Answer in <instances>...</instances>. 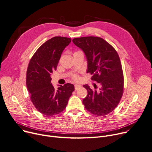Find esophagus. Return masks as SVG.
Returning a JSON list of instances; mask_svg holds the SVG:
<instances>
[{"label": "esophagus", "instance_id": "obj_1", "mask_svg": "<svg viewBox=\"0 0 152 152\" xmlns=\"http://www.w3.org/2000/svg\"><path fill=\"white\" fill-rule=\"evenodd\" d=\"M81 87V86L79 85V84H75V90H77L78 88Z\"/></svg>", "mask_w": 152, "mask_h": 152}]
</instances>
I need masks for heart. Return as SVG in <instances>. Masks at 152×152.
Returning <instances> with one entry per match:
<instances>
[{
    "mask_svg": "<svg viewBox=\"0 0 152 152\" xmlns=\"http://www.w3.org/2000/svg\"><path fill=\"white\" fill-rule=\"evenodd\" d=\"M77 78H78V76H77L76 75H74L72 76V79H74V80L77 79Z\"/></svg>",
    "mask_w": 152,
    "mask_h": 152,
    "instance_id": "heart-1",
    "label": "heart"
}]
</instances>
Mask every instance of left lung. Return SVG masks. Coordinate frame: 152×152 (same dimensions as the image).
Returning <instances> with one entry per match:
<instances>
[{"label":"left lung","instance_id":"1","mask_svg":"<svg viewBox=\"0 0 152 152\" xmlns=\"http://www.w3.org/2000/svg\"><path fill=\"white\" fill-rule=\"evenodd\" d=\"M73 42L86 55L87 73L93 75L91 79L100 85L98 92L83 86L87 90L83 102L85 108L94 115H106L116 108L124 93V73L118 54L100 37L75 38Z\"/></svg>","mask_w":152,"mask_h":152}]
</instances>
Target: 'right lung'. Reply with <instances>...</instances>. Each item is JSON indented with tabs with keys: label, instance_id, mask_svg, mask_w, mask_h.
Segmentation results:
<instances>
[{
	"label": "right lung",
	"instance_id": "add662e5",
	"mask_svg": "<svg viewBox=\"0 0 152 152\" xmlns=\"http://www.w3.org/2000/svg\"><path fill=\"white\" fill-rule=\"evenodd\" d=\"M72 41L67 37H54L36 50L30 59L26 74V86L30 98L40 113L53 116L62 113L75 90L73 84L60 86L57 90L50 83L63 50Z\"/></svg>",
	"mask_w": 152,
	"mask_h": 152
}]
</instances>
